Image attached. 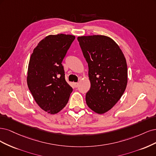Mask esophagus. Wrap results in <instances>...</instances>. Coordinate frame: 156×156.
<instances>
[{
	"mask_svg": "<svg viewBox=\"0 0 156 156\" xmlns=\"http://www.w3.org/2000/svg\"><path fill=\"white\" fill-rule=\"evenodd\" d=\"M73 84H74V86L75 87H77L78 86V83H74Z\"/></svg>",
	"mask_w": 156,
	"mask_h": 156,
	"instance_id": "obj_1",
	"label": "esophagus"
}]
</instances>
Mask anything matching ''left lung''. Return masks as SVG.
Listing matches in <instances>:
<instances>
[{
    "instance_id": "obj_1",
    "label": "left lung",
    "mask_w": 156,
    "mask_h": 156,
    "mask_svg": "<svg viewBox=\"0 0 156 156\" xmlns=\"http://www.w3.org/2000/svg\"><path fill=\"white\" fill-rule=\"evenodd\" d=\"M78 41L88 64L91 82L85 101L94 112L104 113L116 104L126 87V61L119 45L109 37L81 36Z\"/></svg>"
}]
</instances>
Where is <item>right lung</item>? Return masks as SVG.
<instances>
[{
  "label": "right lung",
  "mask_w": 156,
  "mask_h": 156,
  "mask_svg": "<svg viewBox=\"0 0 156 156\" xmlns=\"http://www.w3.org/2000/svg\"><path fill=\"white\" fill-rule=\"evenodd\" d=\"M74 39L72 35H50L37 44L30 59L28 89L39 106L48 113L64 108L73 91L62 63Z\"/></svg>",
  "instance_id": "1"
}]
</instances>
